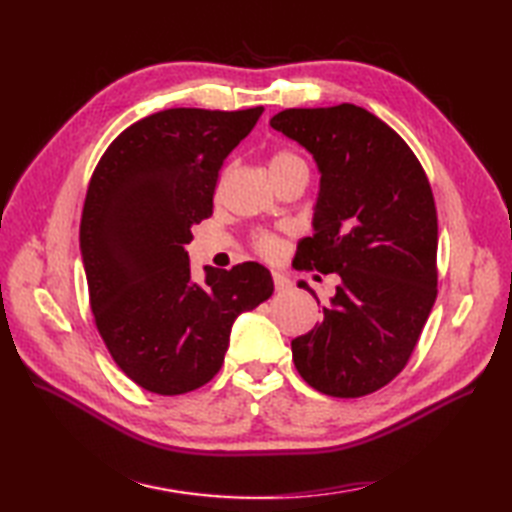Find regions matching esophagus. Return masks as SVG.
<instances>
[{"label":"esophagus","instance_id":"1","mask_svg":"<svg viewBox=\"0 0 512 512\" xmlns=\"http://www.w3.org/2000/svg\"><path fill=\"white\" fill-rule=\"evenodd\" d=\"M273 281H275V288L281 292V290H288L292 284H290V279L284 275V273H273Z\"/></svg>","mask_w":512,"mask_h":512}]
</instances>
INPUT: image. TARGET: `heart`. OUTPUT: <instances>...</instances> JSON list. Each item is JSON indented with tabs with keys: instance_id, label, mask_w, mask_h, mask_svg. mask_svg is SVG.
<instances>
[{
	"instance_id": "obj_1",
	"label": "heart",
	"mask_w": 512,
	"mask_h": 512,
	"mask_svg": "<svg viewBox=\"0 0 512 512\" xmlns=\"http://www.w3.org/2000/svg\"><path fill=\"white\" fill-rule=\"evenodd\" d=\"M295 160H301L297 154H292V151H277V154L273 156V160H270V167L273 165H284V162H295ZM275 237L268 235V233H259L255 237V248L259 250L262 255H270L275 253Z\"/></svg>"
}]
</instances>
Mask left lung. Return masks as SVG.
<instances>
[{
    "instance_id": "obj_1",
    "label": "left lung",
    "mask_w": 512,
    "mask_h": 512,
    "mask_svg": "<svg viewBox=\"0 0 512 512\" xmlns=\"http://www.w3.org/2000/svg\"><path fill=\"white\" fill-rule=\"evenodd\" d=\"M270 125L321 171L314 235L299 242L295 264L341 277L323 321L292 341V361L325 396H367L405 369L438 297L429 178L405 140L358 105L292 107Z\"/></svg>"
}]
</instances>
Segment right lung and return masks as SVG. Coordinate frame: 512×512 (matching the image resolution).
I'll return each mask as SVG.
<instances>
[{"mask_svg":"<svg viewBox=\"0 0 512 512\" xmlns=\"http://www.w3.org/2000/svg\"><path fill=\"white\" fill-rule=\"evenodd\" d=\"M264 107H173L129 125L96 165L81 215V255L96 330L125 376L160 396L198 389L220 372L237 314L273 295L255 262L206 266L191 281L184 246L213 215L224 158Z\"/></svg>","mask_w":512,"mask_h":512,"instance_id":"obj_1","label":"right lung"}]
</instances>
